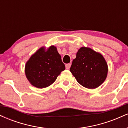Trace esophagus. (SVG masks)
Here are the masks:
<instances>
[{
    "instance_id": "esophagus-1",
    "label": "esophagus",
    "mask_w": 128,
    "mask_h": 128,
    "mask_svg": "<svg viewBox=\"0 0 128 128\" xmlns=\"http://www.w3.org/2000/svg\"><path fill=\"white\" fill-rule=\"evenodd\" d=\"M70 66H71V64H67L66 65V69H69L70 68Z\"/></svg>"
}]
</instances>
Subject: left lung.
I'll return each instance as SVG.
<instances>
[{"mask_svg":"<svg viewBox=\"0 0 128 128\" xmlns=\"http://www.w3.org/2000/svg\"><path fill=\"white\" fill-rule=\"evenodd\" d=\"M70 71L81 86L94 89L106 79L108 65L100 54L90 48L82 47L73 60Z\"/></svg>","mask_w":128,"mask_h":128,"instance_id":"8db88e82","label":"left lung"}]
</instances>
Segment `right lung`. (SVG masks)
Returning <instances> with one entry per match:
<instances>
[{
  "instance_id": "1",
  "label": "right lung",
  "mask_w": 128,
  "mask_h": 128,
  "mask_svg": "<svg viewBox=\"0 0 128 128\" xmlns=\"http://www.w3.org/2000/svg\"><path fill=\"white\" fill-rule=\"evenodd\" d=\"M66 67L54 46L48 50L42 47L26 62L25 74L32 86L43 88L50 86Z\"/></svg>"
}]
</instances>
